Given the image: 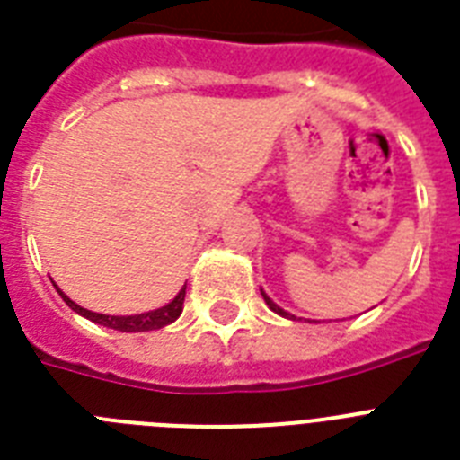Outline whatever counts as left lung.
<instances>
[{"label": "left lung", "mask_w": 460, "mask_h": 460, "mask_svg": "<svg viewBox=\"0 0 460 460\" xmlns=\"http://www.w3.org/2000/svg\"><path fill=\"white\" fill-rule=\"evenodd\" d=\"M260 291H262V288H260ZM262 298H265V303H267V305H270V310H274V313H277V314H281V317H288V320H294V317H291V314H288L287 310H281V307L277 305V303H274L272 298H270V296L265 294V291H262Z\"/></svg>", "instance_id": "obj_1"}]
</instances>
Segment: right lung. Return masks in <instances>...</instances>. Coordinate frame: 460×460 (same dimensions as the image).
I'll list each match as a JSON object with an SVG mask.
<instances>
[{
    "label": "right lung",
    "mask_w": 460,
    "mask_h": 460,
    "mask_svg": "<svg viewBox=\"0 0 460 460\" xmlns=\"http://www.w3.org/2000/svg\"><path fill=\"white\" fill-rule=\"evenodd\" d=\"M59 296L64 298L74 313L88 317L90 322L95 324H102V327L117 329V332H153V329H162L166 324H172L173 320H179L181 310H183V298H186V287L181 288L179 296L173 298L172 303L157 307V310H150V313H140V314H102V313H93L88 307H81L78 303H74L68 298L59 287H57Z\"/></svg>",
    "instance_id": "1"
}]
</instances>
